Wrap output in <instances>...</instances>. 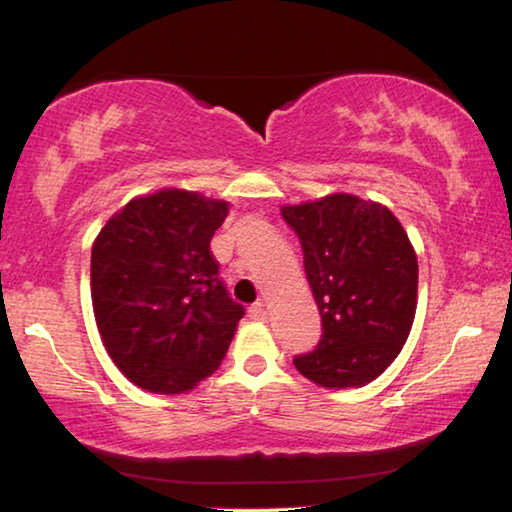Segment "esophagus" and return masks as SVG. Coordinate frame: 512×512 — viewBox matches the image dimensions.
Listing matches in <instances>:
<instances>
[{"label":"esophagus","instance_id":"34e87169","mask_svg":"<svg viewBox=\"0 0 512 512\" xmlns=\"http://www.w3.org/2000/svg\"><path fill=\"white\" fill-rule=\"evenodd\" d=\"M248 318L250 320H264L266 318V309H264L262 302H257V305L248 307Z\"/></svg>","mask_w":512,"mask_h":512}]
</instances>
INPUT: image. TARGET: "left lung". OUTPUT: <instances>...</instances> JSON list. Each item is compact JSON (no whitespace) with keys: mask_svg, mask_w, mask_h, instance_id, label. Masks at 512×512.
<instances>
[{"mask_svg":"<svg viewBox=\"0 0 512 512\" xmlns=\"http://www.w3.org/2000/svg\"><path fill=\"white\" fill-rule=\"evenodd\" d=\"M282 216L300 239L323 323L316 350L293 366L325 388L368 384L400 354L418 305V257L402 223L352 194L287 205Z\"/></svg>","mask_w":512,"mask_h":512,"instance_id":"1","label":"left lung"}]
</instances>
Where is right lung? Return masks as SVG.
Wrapping results in <instances>:
<instances>
[{
	"instance_id": "1",
	"label": "right lung",
	"mask_w": 512,
	"mask_h": 512,
	"mask_svg": "<svg viewBox=\"0 0 512 512\" xmlns=\"http://www.w3.org/2000/svg\"><path fill=\"white\" fill-rule=\"evenodd\" d=\"M228 203L162 189L103 225L92 246V307L110 359L151 393H183L219 368L244 307L210 253Z\"/></svg>"
}]
</instances>
